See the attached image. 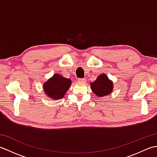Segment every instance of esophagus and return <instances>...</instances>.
Listing matches in <instances>:
<instances>
[{
	"mask_svg": "<svg viewBox=\"0 0 157 157\" xmlns=\"http://www.w3.org/2000/svg\"><path fill=\"white\" fill-rule=\"evenodd\" d=\"M78 81L79 82H86V79L85 78H79L78 79Z\"/></svg>",
	"mask_w": 157,
	"mask_h": 157,
	"instance_id": "34e87169",
	"label": "esophagus"
}]
</instances>
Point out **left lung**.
Masks as SVG:
<instances>
[{
    "label": "left lung",
    "instance_id": "1",
    "mask_svg": "<svg viewBox=\"0 0 157 157\" xmlns=\"http://www.w3.org/2000/svg\"><path fill=\"white\" fill-rule=\"evenodd\" d=\"M91 88L98 97H102L112 92L113 82L109 80L105 74H102L98 77L96 81L91 83Z\"/></svg>",
    "mask_w": 157,
    "mask_h": 157
}]
</instances>
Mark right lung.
Here are the masks:
<instances>
[{"instance_id": "right-lung-1", "label": "right lung", "mask_w": 157, "mask_h": 157, "mask_svg": "<svg viewBox=\"0 0 157 157\" xmlns=\"http://www.w3.org/2000/svg\"><path fill=\"white\" fill-rule=\"evenodd\" d=\"M71 84V81L70 79L63 78L59 74H55L52 78L44 83L43 86L46 94L56 100L64 96Z\"/></svg>"}]
</instances>
